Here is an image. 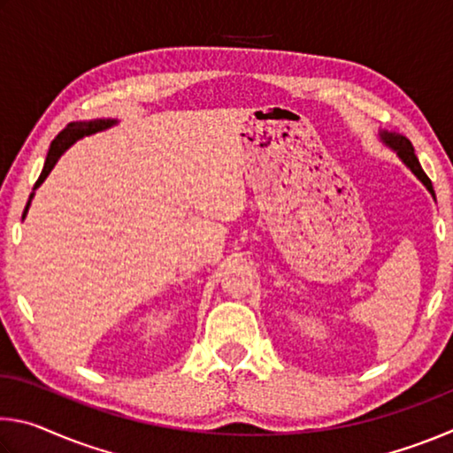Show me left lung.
<instances>
[{
    "instance_id": "8db88e82",
    "label": "left lung",
    "mask_w": 453,
    "mask_h": 453,
    "mask_svg": "<svg viewBox=\"0 0 453 453\" xmlns=\"http://www.w3.org/2000/svg\"><path fill=\"white\" fill-rule=\"evenodd\" d=\"M381 137H383V142H386L388 145H392V148L397 151V156H400L402 159H403V164L410 167V170L418 175V178L424 181V186L432 191V196L435 197V194H434V188H432V181H429V178L426 175V172L421 170V165H419V162H418V157H416V153H413V148H411V143H410V140L408 137H403V135H395V134H381Z\"/></svg>"
}]
</instances>
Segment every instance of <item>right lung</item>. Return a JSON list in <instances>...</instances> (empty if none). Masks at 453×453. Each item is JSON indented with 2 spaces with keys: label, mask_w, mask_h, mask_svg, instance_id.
Here are the masks:
<instances>
[{
  "label": "right lung",
  "mask_w": 453,
  "mask_h": 453,
  "mask_svg": "<svg viewBox=\"0 0 453 453\" xmlns=\"http://www.w3.org/2000/svg\"><path fill=\"white\" fill-rule=\"evenodd\" d=\"M113 124H116V121H113V119L73 121V124H67L64 132H59V134L56 135V140L51 142L50 151H48V157H45V165H43V170H42V173H40V178H37V181H35L34 189H37V188L42 186L43 180L48 178L50 172L53 170V165H56V162L59 159L61 153H64L67 148H70V145H72L75 140H80V137H83V135L102 132V129L110 127V126H113ZM29 202H32V197H29ZM29 202H27V205H26V211H27V208H29ZM26 211H24V216H26Z\"/></svg>",
  "instance_id": "obj_1"
}]
</instances>
